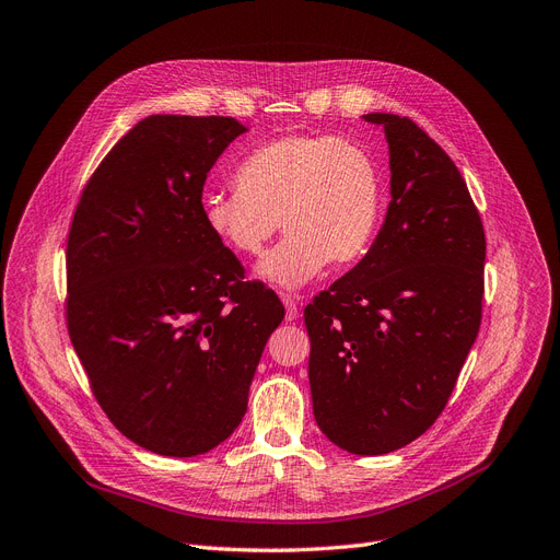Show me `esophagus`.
<instances>
[{"mask_svg": "<svg viewBox=\"0 0 560 560\" xmlns=\"http://www.w3.org/2000/svg\"><path fill=\"white\" fill-rule=\"evenodd\" d=\"M281 302L285 306V320L293 323L300 318V306H298V300L293 295H281Z\"/></svg>", "mask_w": 560, "mask_h": 560, "instance_id": "34e87169", "label": "esophagus"}]
</instances>
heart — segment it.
<instances>
[{
	"mask_svg": "<svg viewBox=\"0 0 560 560\" xmlns=\"http://www.w3.org/2000/svg\"><path fill=\"white\" fill-rule=\"evenodd\" d=\"M237 191L201 199L206 229L240 256H258L283 226L288 235L256 275L298 290L334 260H359L377 233L384 180L361 143L331 135H283L260 143L235 168Z\"/></svg>",
	"mask_w": 560,
	"mask_h": 560,
	"instance_id": "b5f03b06",
	"label": "heart"
}]
</instances>
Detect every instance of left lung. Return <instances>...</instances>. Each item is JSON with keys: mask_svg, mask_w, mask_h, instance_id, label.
<instances>
[{"mask_svg": "<svg viewBox=\"0 0 560 560\" xmlns=\"http://www.w3.org/2000/svg\"><path fill=\"white\" fill-rule=\"evenodd\" d=\"M384 128L392 201L369 254L304 308L313 417L329 442L384 455L442 415L480 327L485 231L465 178L415 120Z\"/></svg>", "mask_w": 560, "mask_h": 560, "instance_id": "8db88e82", "label": "left lung"}]
</instances>
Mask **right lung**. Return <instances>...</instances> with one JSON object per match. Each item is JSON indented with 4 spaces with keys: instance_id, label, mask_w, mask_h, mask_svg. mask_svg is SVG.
Segmentation results:
<instances>
[{
    "instance_id": "obj_1",
    "label": "right lung",
    "mask_w": 560,
    "mask_h": 560,
    "mask_svg": "<svg viewBox=\"0 0 560 560\" xmlns=\"http://www.w3.org/2000/svg\"><path fill=\"white\" fill-rule=\"evenodd\" d=\"M247 128L155 114L95 168L66 249L68 334L109 421L137 446L194 457L240 425L267 338L270 288L203 224L208 172Z\"/></svg>"
}]
</instances>
